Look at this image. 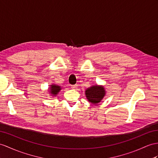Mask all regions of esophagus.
Wrapping results in <instances>:
<instances>
[{
	"mask_svg": "<svg viewBox=\"0 0 158 158\" xmlns=\"http://www.w3.org/2000/svg\"><path fill=\"white\" fill-rule=\"evenodd\" d=\"M77 86H78V85H76H76H72V86H71L72 89H73V90H76V88H77V87H78Z\"/></svg>",
	"mask_w": 158,
	"mask_h": 158,
	"instance_id": "1",
	"label": "esophagus"
}]
</instances>
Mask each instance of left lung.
I'll return each instance as SVG.
<instances>
[{"label": "left lung", "instance_id": "obj_1", "mask_svg": "<svg viewBox=\"0 0 158 158\" xmlns=\"http://www.w3.org/2000/svg\"><path fill=\"white\" fill-rule=\"evenodd\" d=\"M85 95L88 102L97 105L105 97L106 90L102 85H92L85 90Z\"/></svg>", "mask_w": 158, "mask_h": 158}]
</instances>
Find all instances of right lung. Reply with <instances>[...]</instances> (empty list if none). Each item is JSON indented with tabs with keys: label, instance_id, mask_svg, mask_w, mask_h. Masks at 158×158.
<instances>
[{
	"label": "right lung",
	"instance_id": "add662e5",
	"mask_svg": "<svg viewBox=\"0 0 158 158\" xmlns=\"http://www.w3.org/2000/svg\"><path fill=\"white\" fill-rule=\"evenodd\" d=\"M61 90V87L60 86L57 85L55 84H52L48 88V93H49L51 97H56L58 94L60 90Z\"/></svg>",
	"mask_w": 158,
	"mask_h": 158
}]
</instances>
